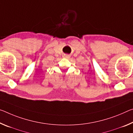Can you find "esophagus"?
I'll list each match as a JSON object with an SVG mask.
<instances>
[{"label":"esophagus","mask_w":133,"mask_h":133,"mask_svg":"<svg viewBox=\"0 0 133 133\" xmlns=\"http://www.w3.org/2000/svg\"><path fill=\"white\" fill-rule=\"evenodd\" d=\"M69 57H70V56H69V55H66V56H65V57H66V58H69Z\"/></svg>","instance_id":"1"}]
</instances>
